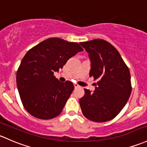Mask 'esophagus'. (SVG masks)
<instances>
[{
    "label": "esophagus",
    "mask_w": 147,
    "mask_h": 147,
    "mask_svg": "<svg viewBox=\"0 0 147 147\" xmlns=\"http://www.w3.org/2000/svg\"><path fill=\"white\" fill-rule=\"evenodd\" d=\"M74 86H75V88H79L80 87V85H78L77 83H75V84H74Z\"/></svg>",
    "instance_id": "esophagus-1"
}]
</instances>
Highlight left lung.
Listing matches in <instances>:
<instances>
[{"label": "left lung", "mask_w": 147, "mask_h": 147, "mask_svg": "<svg viewBox=\"0 0 147 147\" xmlns=\"http://www.w3.org/2000/svg\"><path fill=\"white\" fill-rule=\"evenodd\" d=\"M80 45L89 53V76L98 80L93 93L84 89L80 99L82 113L96 123L109 121L122 111L130 96L129 68L117 49L105 40L96 38Z\"/></svg>", "instance_id": "1"}]
</instances>
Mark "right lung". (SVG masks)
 <instances>
[{
  "mask_svg": "<svg viewBox=\"0 0 147 147\" xmlns=\"http://www.w3.org/2000/svg\"><path fill=\"white\" fill-rule=\"evenodd\" d=\"M83 49L80 44L49 38L28 51L17 72L22 103L34 117L49 120L58 116L74 89L72 82H61L55 72Z\"/></svg>",
  "mask_w": 147,
  "mask_h": 147,
  "instance_id": "right-lung-1",
  "label": "right lung"
}]
</instances>
